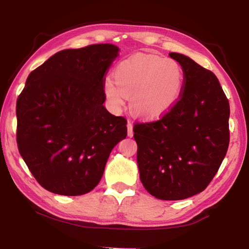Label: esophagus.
Returning <instances> with one entry per match:
<instances>
[{
	"instance_id": "34e87169",
	"label": "esophagus",
	"mask_w": 249,
	"mask_h": 249,
	"mask_svg": "<svg viewBox=\"0 0 249 249\" xmlns=\"http://www.w3.org/2000/svg\"><path fill=\"white\" fill-rule=\"evenodd\" d=\"M133 124L130 123V122H128L127 123V135H128V137H132L133 136V134H134V132H133Z\"/></svg>"
}]
</instances>
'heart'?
Returning a JSON list of instances; mask_svg holds the SVG:
<instances>
[{
	"mask_svg": "<svg viewBox=\"0 0 249 249\" xmlns=\"http://www.w3.org/2000/svg\"><path fill=\"white\" fill-rule=\"evenodd\" d=\"M114 79L107 77L103 81L108 107L119 112L130 98L135 114L155 120L166 114L178 101L184 74L175 59L142 53L122 60L114 70Z\"/></svg>",
	"mask_w": 249,
	"mask_h": 249,
	"instance_id": "heart-1",
	"label": "heart"
}]
</instances>
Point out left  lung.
<instances>
[{
  "label": "left lung",
  "instance_id": "8db88e82",
  "mask_svg": "<svg viewBox=\"0 0 249 249\" xmlns=\"http://www.w3.org/2000/svg\"><path fill=\"white\" fill-rule=\"evenodd\" d=\"M180 100L161 120L136 124L137 165L142 185L159 200H183L208 187L230 142V104L215 74L182 53Z\"/></svg>",
  "mask_w": 249,
  "mask_h": 249
}]
</instances>
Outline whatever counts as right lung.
Wrapping results in <instances>:
<instances>
[{
  "label": "right lung",
  "mask_w": 249,
  "mask_h": 249,
  "mask_svg": "<svg viewBox=\"0 0 249 249\" xmlns=\"http://www.w3.org/2000/svg\"><path fill=\"white\" fill-rule=\"evenodd\" d=\"M112 44L65 49L32 71L16 103L18 146L41 187L81 196L98 185L126 120L103 105L104 74L119 56Z\"/></svg>",
  "instance_id": "1"
}]
</instances>
